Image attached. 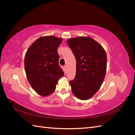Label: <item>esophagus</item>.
<instances>
[{
  "label": "esophagus",
  "instance_id": "esophagus-1",
  "mask_svg": "<svg viewBox=\"0 0 135 135\" xmlns=\"http://www.w3.org/2000/svg\"><path fill=\"white\" fill-rule=\"evenodd\" d=\"M64 68H65V70H67V68H68L67 65H65V66H64Z\"/></svg>",
  "mask_w": 135,
  "mask_h": 135
}]
</instances>
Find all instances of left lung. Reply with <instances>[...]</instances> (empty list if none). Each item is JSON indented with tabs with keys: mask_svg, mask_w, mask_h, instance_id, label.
Listing matches in <instances>:
<instances>
[{
	"mask_svg": "<svg viewBox=\"0 0 135 135\" xmlns=\"http://www.w3.org/2000/svg\"><path fill=\"white\" fill-rule=\"evenodd\" d=\"M76 61V75L69 82L73 93L78 99L87 100L99 91L107 68V54L101 44L88 36L68 40Z\"/></svg>",
	"mask_w": 135,
	"mask_h": 135,
	"instance_id": "1",
	"label": "left lung"
}]
</instances>
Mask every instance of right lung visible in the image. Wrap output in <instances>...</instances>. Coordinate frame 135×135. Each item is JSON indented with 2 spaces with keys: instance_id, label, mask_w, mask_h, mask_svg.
<instances>
[{
  "instance_id": "add662e5",
  "label": "right lung",
  "mask_w": 135,
  "mask_h": 135,
  "mask_svg": "<svg viewBox=\"0 0 135 135\" xmlns=\"http://www.w3.org/2000/svg\"><path fill=\"white\" fill-rule=\"evenodd\" d=\"M62 41L55 36L40 37L28 48L24 59L27 80L32 89L46 97L54 92L64 74L59 66L57 48Z\"/></svg>"
}]
</instances>
